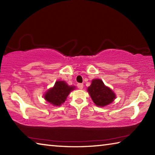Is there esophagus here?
<instances>
[{
	"label": "esophagus",
	"mask_w": 155,
	"mask_h": 155,
	"mask_svg": "<svg viewBox=\"0 0 155 155\" xmlns=\"http://www.w3.org/2000/svg\"><path fill=\"white\" fill-rule=\"evenodd\" d=\"M77 87L80 90H82L83 88V83H78L77 84Z\"/></svg>",
	"instance_id": "1"
}]
</instances>
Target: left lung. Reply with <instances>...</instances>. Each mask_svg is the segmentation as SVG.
I'll return each mask as SVG.
<instances>
[{"mask_svg": "<svg viewBox=\"0 0 155 155\" xmlns=\"http://www.w3.org/2000/svg\"><path fill=\"white\" fill-rule=\"evenodd\" d=\"M91 99L96 105L104 107L111 103L115 98V94L101 79H94L87 88Z\"/></svg>", "mask_w": 155, "mask_h": 155, "instance_id": "8db88e82", "label": "left lung"}]
</instances>
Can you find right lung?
Masks as SVG:
<instances>
[{"instance_id":"1","label":"right lung","mask_w":155,"mask_h":155,"mask_svg":"<svg viewBox=\"0 0 155 155\" xmlns=\"http://www.w3.org/2000/svg\"><path fill=\"white\" fill-rule=\"evenodd\" d=\"M74 88V86H69L64 81H56L54 87L49 89L44 94V98L54 106H60Z\"/></svg>"}]
</instances>
